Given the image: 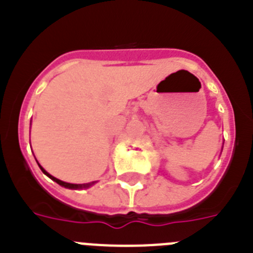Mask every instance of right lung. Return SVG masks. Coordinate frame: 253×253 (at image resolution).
I'll list each match as a JSON object with an SVG mask.
<instances>
[{
    "label": "right lung",
    "mask_w": 253,
    "mask_h": 253,
    "mask_svg": "<svg viewBox=\"0 0 253 253\" xmlns=\"http://www.w3.org/2000/svg\"><path fill=\"white\" fill-rule=\"evenodd\" d=\"M39 167H40V166H39ZM40 169H42V171H43L44 173H45V175L48 176V177H50L51 180L55 181V182H57V184H59L60 186L69 187V189H81V187H88V186H90V184H87V185H76V184H69V182H64V181L58 180V178H55V177H53V176H51V175H49L48 172H46L45 169H43V167H40Z\"/></svg>",
    "instance_id": "obj_1"
}]
</instances>
